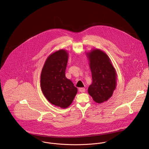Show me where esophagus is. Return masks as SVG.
Listing matches in <instances>:
<instances>
[{
	"instance_id": "34e87169",
	"label": "esophagus",
	"mask_w": 149,
	"mask_h": 149,
	"mask_svg": "<svg viewBox=\"0 0 149 149\" xmlns=\"http://www.w3.org/2000/svg\"><path fill=\"white\" fill-rule=\"evenodd\" d=\"M79 92H84L85 91H86V90H85L84 88L81 87V88H79Z\"/></svg>"
}]
</instances>
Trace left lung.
Masks as SVG:
<instances>
[{
	"label": "left lung",
	"mask_w": 149,
	"mask_h": 149,
	"mask_svg": "<svg viewBox=\"0 0 149 149\" xmlns=\"http://www.w3.org/2000/svg\"><path fill=\"white\" fill-rule=\"evenodd\" d=\"M89 61L92 82L88 89L94 102L101 104L110 99L116 88L117 73L109 56L95 48L86 53Z\"/></svg>",
	"instance_id": "left-lung-1"
}]
</instances>
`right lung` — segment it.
<instances>
[{"mask_svg": "<svg viewBox=\"0 0 149 149\" xmlns=\"http://www.w3.org/2000/svg\"><path fill=\"white\" fill-rule=\"evenodd\" d=\"M68 51L60 49L50 54L44 63L40 77L41 91L49 102L66 108L72 103L78 89L65 76Z\"/></svg>", "mask_w": 149, "mask_h": 149, "instance_id": "right-lung-1", "label": "right lung"}]
</instances>
